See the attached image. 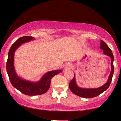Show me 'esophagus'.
Segmentation results:
<instances>
[{
  "label": "esophagus",
  "instance_id": "34e87169",
  "mask_svg": "<svg viewBox=\"0 0 121 121\" xmlns=\"http://www.w3.org/2000/svg\"><path fill=\"white\" fill-rule=\"evenodd\" d=\"M70 66H71V64H69L67 65V67L68 68H70Z\"/></svg>",
  "mask_w": 121,
  "mask_h": 121
}]
</instances>
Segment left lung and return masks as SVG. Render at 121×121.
<instances>
[{"mask_svg":"<svg viewBox=\"0 0 121 121\" xmlns=\"http://www.w3.org/2000/svg\"><path fill=\"white\" fill-rule=\"evenodd\" d=\"M100 48L101 49L104 50V53L107 56H110L112 59L111 61V70L110 74L109 75V78H108V82L103 86L100 87L96 89H84L80 88L76 85V81H75V77L74 76L73 78L71 80L69 85V89L76 95L78 96L83 97V98H93V97H97L103 93L105 91L108 87H109L110 85L111 82H112V78H113V75L114 73V65H113V61H114V56L112 53V50L109 48L103 40H101V45Z\"/></svg>","mask_w":121,"mask_h":121,"instance_id":"8db88e82","label":"left lung"}]
</instances>
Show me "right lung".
<instances>
[{
  "label": "right lung",
  "instance_id": "obj_1",
  "mask_svg": "<svg viewBox=\"0 0 121 121\" xmlns=\"http://www.w3.org/2000/svg\"><path fill=\"white\" fill-rule=\"evenodd\" d=\"M32 39H34L33 37L25 36L16 40L9 49L6 64L7 72L12 86L22 93L27 95H36L45 93L49 89L52 77L62 71V70H56L48 72L41 78L40 81L37 82H31L18 77L13 66L15 51L23 43Z\"/></svg>",
  "mask_w": 121,
  "mask_h": 121
}]
</instances>
